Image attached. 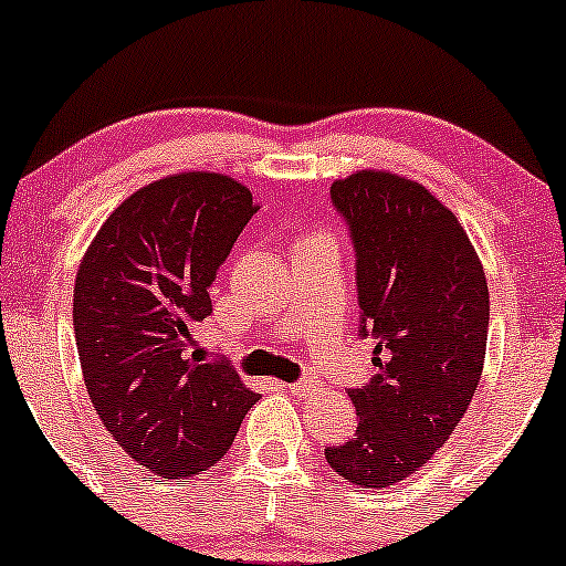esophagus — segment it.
I'll return each instance as SVG.
<instances>
[{"mask_svg":"<svg viewBox=\"0 0 566 566\" xmlns=\"http://www.w3.org/2000/svg\"><path fill=\"white\" fill-rule=\"evenodd\" d=\"M315 388H318V382L313 380H300V382H283V391L294 394V397H307V394H313Z\"/></svg>","mask_w":566,"mask_h":566,"instance_id":"obj_1","label":"esophagus"}]
</instances>
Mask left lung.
Wrapping results in <instances>:
<instances>
[{"mask_svg":"<svg viewBox=\"0 0 566 566\" xmlns=\"http://www.w3.org/2000/svg\"><path fill=\"white\" fill-rule=\"evenodd\" d=\"M356 248L361 337L380 369L350 388L358 427L326 448L345 483H402L440 451L478 391L489 337V285L475 245L429 188L386 169L332 184Z\"/></svg>","mask_w":566,"mask_h":566,"instance_id":"obj_1","label":"left lung"}]
</instances>
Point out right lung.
<instances>
[{
    "instance_id": "1",
    "label": "right lung",
    "mask_w": 566,
    "mask_h": 566,
    "mask_svg": "<svg viewBox=\"0 0 566 566\" xmlns=\"http://www.w3.org/2000/svg\"><path fill=\"white\" fill-rule=\"evenodd\" d=\"M259 205L221 172L154 180L111 212L81 259L72 300L91 405L154 475L180 480L227 455L256 405L227 364L188 356L210 285Z\"/></svg>"
}]
</instances>
